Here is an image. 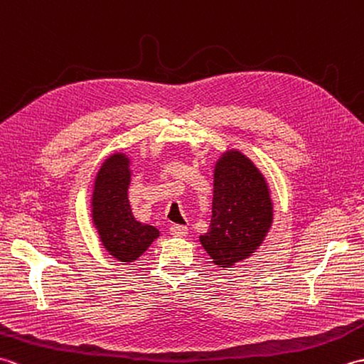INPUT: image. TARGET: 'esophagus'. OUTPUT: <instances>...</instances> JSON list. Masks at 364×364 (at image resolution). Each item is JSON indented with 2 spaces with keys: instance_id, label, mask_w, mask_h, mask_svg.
<instances>
[{
  "instance_id": "esophagus-1",
  "label": "esophagus",
  "mask_w": 364,
  "mask_h": 364,
  "mask_svg": "<svg viewBox=\"0 0 364 364\" xmlns=\"http://www.w3.org/2000/svg\"><path fill=\"white\" fill-rule=\"evenodd\" d=\"M188 227H183V225H172L170 227V235L175 236V237H184L188 236Z\"/></svg>"
}]
</instances>
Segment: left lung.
Listing matches in <instances>:
<instances>
[{
	"instance_id": "left-lung-1",
	"label": "left lung",
	"mask_w": 364,
	"mask_h": 364,
	"mask_svg": "<svg viewBox=\"0 0 364 364\" xmlns=\"http://www.w3.org/2000/svg\"><path fill=\"white\" fill-rule=\"evenodd\" d=\"M274 220L269 184L252 159L228 150L214 166L213 215L200 244L219 267L249 258L264 241Z\"/></svg>"
}]
</instances>
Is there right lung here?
Wrapping results in <instances>:
<instances>
[{
	"instance_id": "1",
	"label": "right lung",
	"mask_w": 364,
	"mask_h": 364,
	"mask_svg": "<svg viewBox=\"0 0 364 364\" xmlns=\"http://www.w3.org/2000/svg\"><path fill=\"white\" fill-rule=\"evenodd\" d=\"M131 159L125 153L106 158L92 192V222L105 250L120 262H133L149 249L159 230L136 220L128 200Z\"/></svg>"
}]
</instances>
